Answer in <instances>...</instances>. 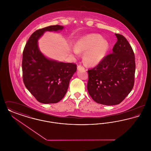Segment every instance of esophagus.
I'll list each match as a JSON object with an SVG mask.
<instances>
[{"mask_svg": "<svg viewBox=\"0 0 151 151\" xmlns=\"http://www.w3.org/2000/svg\"><path fill=\"white\" fill-rule=\"evenodd\" d=\"M77 68H78V70H85L84 67L83 66H82L81 65H79Z\"/></svg>", "mask_w": 151, "mask_h": 151, "instance_id": "34e87169", "label": "esophagus"}]
</instances>
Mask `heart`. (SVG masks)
<instances>
[{"label": "heart", "mask_w": 151, "mask_h": 151, "mask_svg": "<svg viewBox=\"0 0 151 151\" xmlns=\"http://www.w3.org/2000/svg\"><path fill=\"white\" fill-rule=\"evenodd\" d=\"M73 52H83V59L85 65L96 66L104 60L109 49L108 41L98 34H89L79 38L75 43Z\"/></svg>", "instance_id": "obj_1"}]
</instances>
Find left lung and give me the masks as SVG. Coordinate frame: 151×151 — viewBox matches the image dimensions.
Here are the masks:
<instances>
[{"mask_svg":"<svg viewBox=\"0 0 151 151\" xmlns=\"http://www.w3.org/2000/svg\"><path fill=\"white\" fill-rule=\"evenodd\" d=\"M115 35L117 41L111 54L88 71V93L95 102L105 105L120 104L130 93L134 84V51L124 36Z\"/></svg>","mask_w":151,"mask_h":151,"instance_id":"obj_1","label":"left lung"}]
</instances>
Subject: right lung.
Segmentation results:
<instances>
[{"mask_svg":"<svg viewBox=\"0 0 151 151\" xmlns=\"http://www.w3.org/2000/svg\"><path fill=\"white\" fill-rule=\"evenodd\" d=\"M63 26L56 25L35 31L29 37L22 53V78L25 86L36 100L54 104L66 93L76 65L45 57L38 47V40L46 32H59Z\"/></svg>","mask_w":151,"mask_h":151,"instance_id":"obj_1","label":"right lung"}]
</instances>
